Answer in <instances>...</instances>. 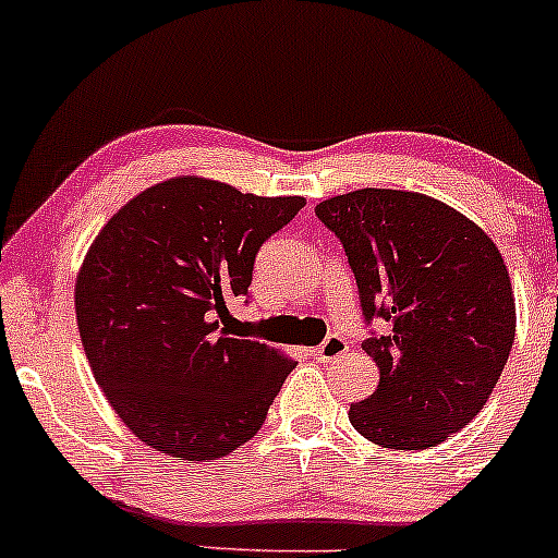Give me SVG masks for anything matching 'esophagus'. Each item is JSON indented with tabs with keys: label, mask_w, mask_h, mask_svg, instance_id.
Listing matches in <instances>:
<instances>
[{
	"label": "esophagus",
	"mask_w": 558,
	"mask_h": 558,
	"mask_svg": "<svg viewBox=\"0 0 558 558\" xmlns=\"http://www.w3.org/2000/svg\"><path fill=\"white\" fill-rule=\"evenodd\" d=\"M345 351H349V343H345V340L340 338V335H329L325 343L316 345V349H308L311 356L322 359V362H329V359H338L340 353H345Z\"/></svg>",
	"instance_id": "1"
}]
</instances>
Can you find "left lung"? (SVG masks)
I'll use <instances>...</instances> for the list:
<instances>
[{"label": "left lung", "instance_id": "1", "mask_svg": "<svg viewBox=\"0 0 558 558\" xmlns=\"http://www.w3.org/2000/svg\"><path fill=\"white\" fill-rule=\"evenodd\" d=\"M343 242L367 319L388 335L362 345L380 369L349 421L388 449H428L469 425L500 380L517 303L493 239L434 196L359 189L316 205Z\"/></svg>", "mask_w": 558, "mask_h": 558}]
</instances>
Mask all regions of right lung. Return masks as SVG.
Segmentation results:
<instances>
[{
	"instance_id": "add662e5",
	"label": "right lung",
	"mask_w": 558,
	"mask_h": 558,
	"mask_svg": "<svg viewBox=\"0 0 558 558\" xmlns=\"http://www.w3.org/2000/svg\"><path fill=\"white\" fill-rule=\"evenodd\" d=\"M303 205L178 175L133 196L89 244L74 290L89 369L157 452L223 458L266 421L295 362L220 322L247 295L260 244Z\"/></svg>"
}]
</instances>
